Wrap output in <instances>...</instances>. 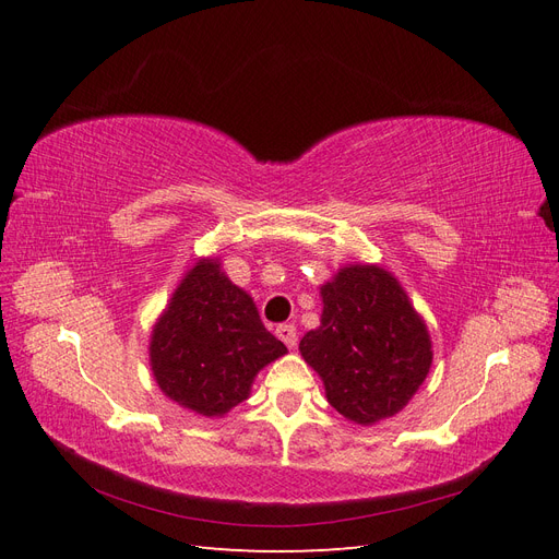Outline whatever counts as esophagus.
I'll return each mask as SVG.
<instances>
[{"label":"esophagus","instance_id":"obj_1","mask_svg":"<svg viewBox=\"0 0 559 559\" xmlns=\"http://www.w3.org/2000/svg\"><path fill=\"white\" fill-rule=\"evenodd\" d=\"M277 335H280V341H282L286 347H289V349L296 347L298 333H296V326H294V324H282V326H277Z\"/></svg>","mask_w":559,"mask_h":559}]
</instances>
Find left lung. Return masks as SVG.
<instances>
[{"instance_id":"1","label":"left lung","mask_w":559,"mask_h":559,"mask_svg":"<svg viewBox=\"0 0 559 559\" xmlns=\"http://www.w3.org/2000/svg\"><path fill=\"white\" fill-rule=\"evenodd\" d=\"M321 324L298 345L333 408L357 425L394 417L431 368V337L408 294L380 265H347L321 286Z\"/></svg>"}]
</instances>
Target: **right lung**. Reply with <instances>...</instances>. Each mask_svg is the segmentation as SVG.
<instances>
[{"mask_svg": "<svg viewBox=\"0 0 559 559\" xmlns=\"http://www.w3.org/2000/svg\"><path fill=\"white\" fill-rule=\"evenodd\" d=\"M282 354L284 343L216 259H200L183 275L148 345L163 394L202 417H222L242 403L259 370Z\"/></svg>", "mask_w": 559, "mask_h": 559, "instance_id": "right-lung-1", "label": "right lung"}]
</instances>
